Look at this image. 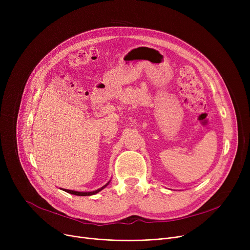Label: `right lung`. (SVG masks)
<instances>
[{"label": "right lung", "instance_id": "obj_1", "mask_svg": "<svg viewBox=\"0 0 250 250\" xmlns=\"http://www.w3.org/2000/svg\"><path fill=\"white\" fill-rule=\"evenodd\" d=\"M107 185H108V183H107ZM107 185H106V186H104L103 188H99V189H97V190L90 191V192H81V191H75V190H70V189H63V190H64V191H67V192H69V193H71V194L80 195V196H85V195H92V194H95V193H97L98 191H100L101 189H103L105 187H107Z\"/></svg>", "mask_w": 250, "mask_h": 250}]
</instances>
